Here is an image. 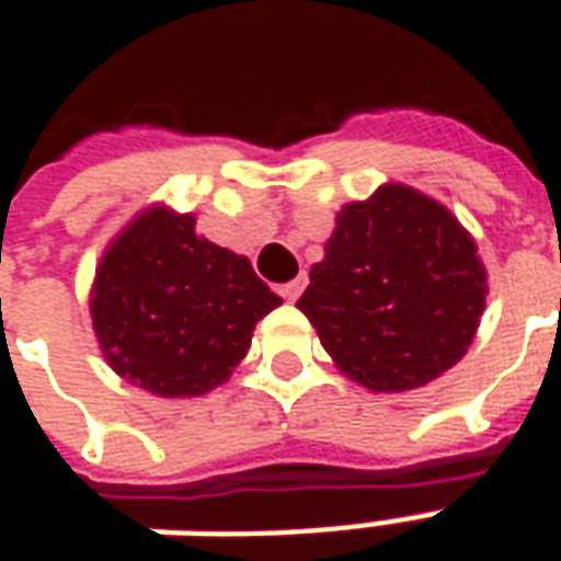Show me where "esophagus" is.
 I'll use <instances>...</instances> for the list:
<instances>
[{"label":"esophagus","mask_w":561,"mask_h":561,"mask_svg":"<svg viewBox=\"0 0 561 561\" xmlns=\"http://www.w3.org/2000/svg\"><path fill=\"white\" fill-rule=\"evenodd\" d=\"M306 288V276H297L294 282H285V285H279V294L285 297V300H297L300 294H304Z\"/></svg>","instance_id":"34e87169"}]
</instances>
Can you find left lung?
Listing matches in <instances>:
<instances>
[{"instance_id":"obj_1","label":"left lung","mask_w":561,"mask_h":561,"mask_svg":"<svg viewBox=\"0 0 561 561\" xmlns=\"http://www.w3.org/2000/svg\"><path fill=\"white\" fill-rule=\"evenodd\" d=\"M478 245L442 204L381 185L348 204L297 300L345 376L412 390L457 364L483 316Z\"/></svg>"}]
</instances>
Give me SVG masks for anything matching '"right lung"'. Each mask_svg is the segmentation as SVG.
<instances>
[{"mask_svg": "<svg viewBox=\"0 0 561 561\" xmlns=\"http://www.w3.org/2000/svg\"><path fill=\"white\" fill-rule=\"evenodd\" d=\"M279 304L249 257L197 237L195 216L156 207L104 252L90 309L119 376L159 397H197L231 376Z\"/></svg>", "mask_w": 561, "mask_h": 561, "instance_id": "1", "label": "right lung"}]
</instances>
